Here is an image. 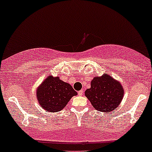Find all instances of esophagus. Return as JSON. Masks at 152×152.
Segmentation results:
<instances>
[{
	"label": "esophagus",
	"instance_id": "34e87169",
	"mask_svg": "<svg viewBox=\"0 0 152 152\" xmlns=\"http://www.w3.org/2000/svg\"><path fill=\"white\" fill-rule=\"evenodd\" d=\"M83 93H84V91H83V90H80V91H78V95H79V96H83Z\"/></svg>",
	"mask_w": 152,
	"mask_h": 152
}]
</instances>
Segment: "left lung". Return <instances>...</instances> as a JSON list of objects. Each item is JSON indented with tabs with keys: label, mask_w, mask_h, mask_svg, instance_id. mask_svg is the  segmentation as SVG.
<instances>
[{
	"label": "left lung",
	"mask_w": 152,
	"mask_h": 152,
	"mask_svg": "<svg viewBox=\"0 0 152 152\" xmlns=\"http://www.w3.org/2000/svg\"><path fill=\"white\" fill-rule=\"evenodd\" d=\"M85 96L94 109L105 114L118 107L124 96V88L120 81L105 73L94 77L91 88L85 91Z\"/></svg>",
	"instance_id": "1"
}]
</instances>
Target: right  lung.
I'll list each match as a JSON object with an SVG mask.
<instances>
[{
	"label": "right lung",
	"instance_id": "add662e5",
	"mask_svg": "<svg viewBox=\"0 0 152 152\" xmlns=\"http://www.w3.org/2000/svg\"><path fill=\"white\" fill-rule=\"evenodd\" d=\"M77 95L69 83L59 77L48 75L36 89L39 105L47 112H60L66 107L72 96Z\"/></svg>",
	"mask_w": 152,
	"mask_h": 152
}]
</instances>
